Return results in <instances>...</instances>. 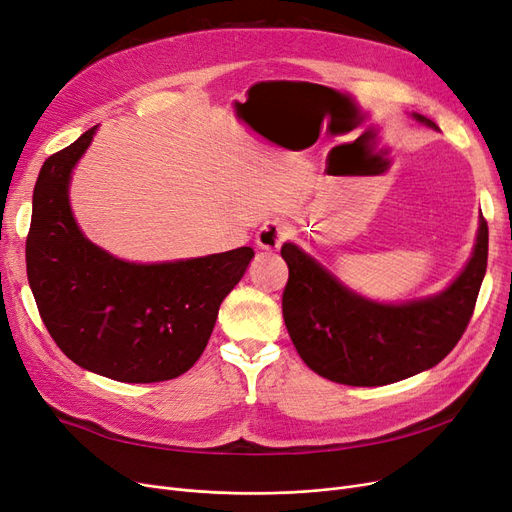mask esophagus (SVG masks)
I'll return each mask as SVG.
<instances>
[{"label": "esophagus", "instance_id": "esophagus-1", "mask_svg": "<svg viewBox=\"0 0 512 512\" xmlns=\"http://www.w3.org/2000/svg\"><path fill=\"white\" fill-rule=\"evenodd\" d=\"M288 239V226L284 222H267L258 230L256 245L260 250H280L282 243Z\"/></svg>", "mask_w": 512, "mask_h": 512}]
</instances>
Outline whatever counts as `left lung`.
I'll return each mask as SVG.
<instances>
[{
  "label": "left lung",
  "instance_id": "1",
  "mask_svg": "<svg viewBox=\"0 0 512 512\" xmlns=\"http://www.w3.org/2000/svg\"><path fill=\"white\" fill-rule=\"evenodd\" d=\"M412 117L438 130L431 119ZM489 230L480 215L472 254L444 290L421 299L376 301L303 252L282 245L288 284L284 322L294 348L318 376L348 386H382L438 365L455 348L472 318L487 271Z\"/></svg>",
  "mask_w": 512,
  "mask_h": 512
}]
</instances>
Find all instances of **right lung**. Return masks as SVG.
Wrapping results in <instances>:
<instances>
[{
    "label": "right lung",
    "instance_id": "right-lung-1",
    "mask_svg": "<svg viewBox=\"0 0 512 512\" xmlns=\"http://www.w3.org/2000/svg\"><path fill=\"white\" fill-rule=\"evenodd\" d=\"M98 126L46 160L25 243L27 280L44 327L70 361L117 382H162L203 354L252 247L130 262L91 243L70 207V181Z\"/></svg>",
    "mask_w": 512,
    "mask_h": 512
}]
</instances>
